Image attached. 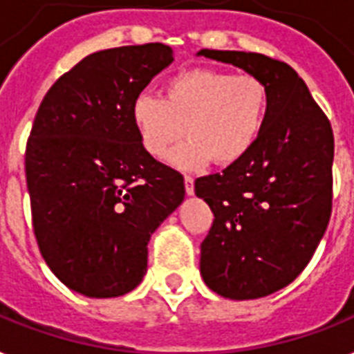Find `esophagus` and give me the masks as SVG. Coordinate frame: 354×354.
Wrapping results in <instances>:
<instances>
[{
  "label": "esophagus",
  "mask_w": 354,
  "mask_h": 354,
  "mask_svg": "<svg viewBox=\"0 0 354 354\" xmlns=\"http://www.w3.org/2000/svg\"><path fill=\"white\" fill-rule=\"evenodd\" d=\"M185 193L189 196H193L194 194V180L191 176H185Z\"/></svg>",
  "instance_id": "esophagus-1"
}]
</instances>
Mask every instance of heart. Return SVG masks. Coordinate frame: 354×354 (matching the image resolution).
Instances as JSON below:
<instances>
[{
    "label": "heart",
    "mask_w": 354,
    "mask_h": 354,
    "mask_svg": "<svg viewBox=\"0 0 354 354\" xmlns=\"http://www.w3.org/2000/svg\"><path fill=\"white\" fill-rule=\"evenodd\" d=\"M270 110V91L255 75H233L215 68H191L165 82L163 99L141 93L130 118L139 143L152 158H165L187 133L169 163L198 171L215 161L230 167L244 160L257 143Z\"/></svg>",
    "instance_id": "heart-1"
}]
</instances>
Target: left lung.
<instances>
[{
  "instance_id": "1",
  "label": "left lung",
  "mask_w": 354,
  "mask_h": 354,
  "mask_svg": "<svg viewBox=\"0 0 354 354\" xmlns=\"http://www.w3.org/2000/svg\"><path fill=\"white\" fill-rule=\"evenodd\" d=\"M196 57L232 64L268 86V118L252 152L194 182L215 215L200 246L202 279L222 297L257 299L290 285L327 230L333 128L288 64L244 51L200 49Z\"/></svg>"
}]
</instances>
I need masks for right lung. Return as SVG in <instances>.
I'll list each match as a JSON object with an SVG mask.
<instances>
[{
  "label": "right lung",
  "mask_w": 354,
  "mask_h": 354,
  "mask_svg": "<svg viewBox=\"0 0 354 354\" xmlns=\"http://www.w3.org/2000/svg\"><path fill=\"white\" fill-rule=\"evenodd\" d=\"M172 62L165 44L91 53L36 113L25 150L36 242L53 274L86 297L132 292L150 236L185 198L182 174L141 147L130 118Z\"/></svg>",
  "instance_id": "add662e5"
}]
</instances>
